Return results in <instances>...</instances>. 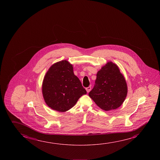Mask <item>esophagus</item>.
<instances>
[{"label": "esophagus", "instance_id": "obj_1", "mask_svg": "<svg viewBox=\"0 0 160 160\" xmlns=\"http://www.w3.org/2000/svg\"><path fill=\"white\" fill-rule=\"evenodd\" d=\"M86 90H87V92H89L91 90V87H89L87 88H86Z\"/></svg>", "mask_w": 160, "mask_h": 160}]
</instances>
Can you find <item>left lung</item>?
Wrapping results in <instances>:
<instances>
[{
    "label": "left lung",
    "mask_w": 160,
    "mask_h": 160,
    "mask_svg": "<svg viewBox=\"0 0 160 160\" xmlns=\"http://www.w3.org/2000/svg\"><path fill=\"white\" fill-rule=\"evenodd\" d=\"M89 97L105 111L119 107L126 99L128 88L118 66L108 62L97 72V79Z\"/></svg>",
    "instance_id": "8db88e82"
}]
</instances>
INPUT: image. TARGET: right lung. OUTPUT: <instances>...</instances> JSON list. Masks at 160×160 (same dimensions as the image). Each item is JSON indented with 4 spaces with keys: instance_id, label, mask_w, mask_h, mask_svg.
Wrapping results in <instances>:
<instances>
[{
    "instance_id": "add662e5",
    "label": "right lung",
    "mask_w": 160,
    "mask_h": 160,
    "mask_svg": "<svg viewBox=\"0 0 160 160\" xmlns=\"http://www.w3.org/2000/svg\"><path fill=\"white\" fill-rule=\"evenodd\" d=\"M42 89L46 104L60 112L70 109L82 95L87 94L81 81L73 73V66L66 60L50 67L45 75Z\"/></svg>"
}]
</instances>
